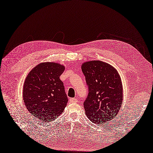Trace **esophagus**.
I'll use <instances>...</instances> for the list:
<instances>
[{
	"instance_id": "obj_1",
	"label": "esophagus",
	"mask_w": 153,
	"mask_h": 153,
	"mask_svg": "<svg viewBox=\"0 0 153 153\" xmlns=\"http://www.w3.org/2000/svg\"><path fill=\"white\" fill-rule=\"evenodd\" d=\"M70 101L71 103H74V102H77L78 101H77V99L76 98H71L70 99Z\"/></svg>"
}]
</instances>
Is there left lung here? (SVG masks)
<instances>
[{
  "label": "left lung",
  "mask_w": 153,
  "mask_h": 153,
  "mask_svg": "<svg viewBox=\"0 0 153 153\" xmlns=\"http://www.w3.org/2000/svg\"><path fill=\"white\" fill-rule=\"evenodd\" d=\"M88 94L84 102L87 117L96 123H106L114 118L123 101L122 80L117 70L101 61L83 62Z\"/></svg>",
  "instance_id": "8db88e82"
}]
</instances>
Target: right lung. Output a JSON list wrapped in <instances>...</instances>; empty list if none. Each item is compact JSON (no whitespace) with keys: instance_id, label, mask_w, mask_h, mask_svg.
Masks as SVG:
<instances>
[{"instance_id":"right-lung-1","label":"right lung","mask_w":153,"mask_h":153,"mask_svg":"<svg viewBox=\"0 0 153 153\" xmlns=\"http://www.w3.org/2000/svg\"><path fill=\"white\" fill-rule=\"evenodd\" d=\"M65 66L46 62L36 65L26 76L23 97L28 111L42 123L54 120L68 102L64 84L59 79Z\"/></svg>"}]
</instances>
